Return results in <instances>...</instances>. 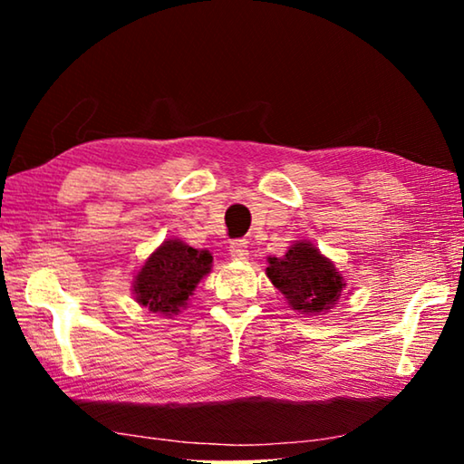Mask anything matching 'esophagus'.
I'll return each mask as SVG.
<instances>
[{
  "instance_id": "34e87169",
  "label": "esophagus",
  "mask_w": 464,
  "mask_h": 464,
  "mask_svg": "<svg viewBox=\"0 0 464 464\" xmlns=\"http://www.w3.org/2000/svg\"><path fill=\"white\" fill-rule=\"evenodd\" d=\"M247 241L246 239H233L229 246V254L233 260H247L249 257V249H247Z\"/></svg>"
}]
</instances>
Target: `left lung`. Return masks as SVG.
Masks as SVG:
<instances>
[{"label":"left lung","instance_id":"obj_1","mask_svg":"<svg viewBox=\"0 0 464 464\" xmlns=\"http://www.w3.org/2000/svg\"><path fill=\"white\" fill-rule=\"evenodd\" d=\"M266 274L290 307L307 315L332 309L343 290L342 274L311 243H295L285 257H270Z\"/></svg>","mask_w":464,"mask_h":464}]
</instances>
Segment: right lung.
<instances>
[{
    "instance_id": "right-lung-1",
    "label": "right lung",
    "mask_w": 464,
    "mask_h": 464,
    "mask_svg": "<svg viewBox=\"0 0 464 464\" xmlns=\"http://www.w3.org/2000/svg\"><path fill=\"white\" fill-rule=\"evenodd\" d=\"M213 256L178 239L163 241L135 278L137 303L153 313L171 315L184 307L196 285L210 272Z\"/></svg>"
}]
</instances>
